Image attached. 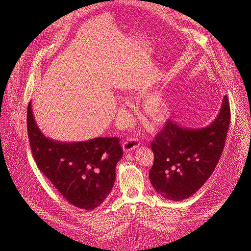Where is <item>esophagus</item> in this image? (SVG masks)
<instances>
[{"mask_svg":"<svg viewBox=\"0 0 251 251\" xmlns=\"http://www.w3.org/2000/svg\"><path fill=\"white\" fill-rule=\"evenodd\" d=\"M140 146V141L137 139H134V137H129L126 141L123 143V150L124 152H129L132 151L133 149L137 148Z\"/></svg>","mask_w":251,"mask_h":251,"instance_id":"esophagus-1","label":"esophagus"}]
</instances>
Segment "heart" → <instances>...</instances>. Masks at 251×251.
<instances>
[{"label":"heart","mask_w":251,"mask_h":251,"mask_svg":"<svg viewBox=\"0 0 251 251\" xmlns=\"http://www.w3.org/2000/svg\"><path fill=\"white\" fill-rule=\"evenodd\" d=\"M144 108L146 114L152 119L159 120L167 115L168 105L163 97L157 94H153L145 99Z\"/></svg>","instance_id":"b5f03b06"}]
</instances>
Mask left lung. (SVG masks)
I'll return each mask as SVG.
<instances>
[{
    "label": "left lung",
    "instance_id": "left-lung-1",
    "mask_svg": "<svg viewBox=\"0 0 251 251\" xmlns=\"http://www.w3.org/2000/svg\"><path fill=\"white\" fill-rule=\"evenodd\" d=\"M229 122L226 96L217 118L204 128L181 127L168 120L151 143L154 161L149 178L154 190L174 201L194 195L213 174L221 157Z\"/></svg>",
    "mask_w": 251,
    "mask_h": 251
}]
</instances>
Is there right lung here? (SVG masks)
Instances as JSON below:
<instances>
[{"instance_id": "add662e5", "label": "right lung", "mask_w": 251, "mask_h": 251, "mask_svg": "<svg viewBox=\"0 0 251 251\" xmlns=\"http://www.w3.org/2000/svg\"><path fill=\"white\" fill-rule=\"evenodd\" d=\"M30 147L38 169L63 198L79 208L98 207L114 187L117 163L123 156L119 137L62 143L46 137L27 109Z\"/></svg>"}]
</instances>
